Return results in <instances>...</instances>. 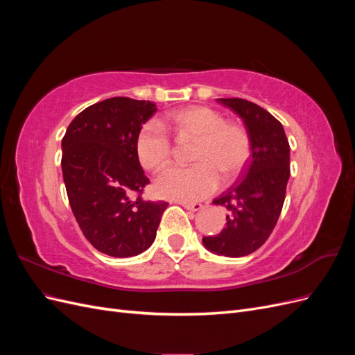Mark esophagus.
<instances>
[{"label": "esophagus", "mask_w": 355, "mask_h": 355, "mask_svg": "<svg viewBox=\"0 0 355 355\" xmlns=\"http://www.w3.org/2000/svg\"><path fill=\"white\" fill-rule=\"evenodd\" d=\"M182 206H184L187 210H191V211H198V210L202 209L201 202H182Z\"/></svg>", "instance_id": "obj_1"}]
</instances>
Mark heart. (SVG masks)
Listing matches in <instances>:
<instances>
[{"mask_svg": "<svg viewBox=\"0 0 355 355\" xmlns=\"http://www.w3.org/2000/svg\"><path fill=\"white\" fill-rule=\"evenodd\" d=\"M165 125L179 137H196L191 159L196 164L171 166L161 173L154 189L159 197L178 201H198L211 196L220 185L239 178L252 157V141L245 128L228 123L209 106H188L170 112ZM139 163L158 171L171 158V139L164 126L153 120L145 123L136 137Z\"/></svg>", "mask_w": 355, "mask_h": 355, "instance_id": "obj_1", "label": "heart"}]
</instances>
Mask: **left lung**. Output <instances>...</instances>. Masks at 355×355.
Returning <instances> with one entry per match:
<instances>
[{
    "label": "left lung",
    "instance_id": "left-lung-1",
    "mask_svg": "<svg viewBox=\"0 0 355 355\" xmlns=\"http://www.w3.org/2000/svg\"><path fill=\"white\" fill-rule=\"evenodd\" d=\"M218 102L243 118L252 157L237 184L213 201L228 210L227 227L202 237V244L216 254L241 257L259 249L280 218L290 176V146L282 123L259 105L240 98Z\"/></svg>",
    "mask_w": 355,
    "mask_h": 355
}]
</instances>
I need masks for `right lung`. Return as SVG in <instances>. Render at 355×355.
Returning <instances> with one entry per match:
<instances>
[{
  "instance_id": "right-lung-1",
  "label": "right lung",
  "mask_w": 355,
  "mask_h": 355,
  "mask_svg": "<svg viewBox=\"0 0 355 355\" xmlns=\"http://www.w3.org/2000/svg\"><path fill=\"white\" fill-rule=\"evenodd\" d=\"M155 103L111 98L73 118L62 139L63 182L75 219L96 250L114 257L145 252L168 204L145 201L149 184L136 154Z\"/></svg>"
}]
</instances>
